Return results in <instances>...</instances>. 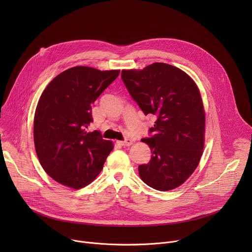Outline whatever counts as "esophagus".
Here are the masks:
<instances>
[{"mask_svg": "<svg viewBox=\"0 0 252 252\" xmlns=\"http://www.w3.org/2000/svg\"><path fill=\"white\" fill-rule=\"evenodd\" d=\"M118 143H119L120 146H123V147H128V146H130L131 143H132V140L127 138V139H125V140H119Z\"/></svg>", "mask_w": 252, "mask_h": 252, "instance_id": "34e87169", "label": "esophagus"}]
</instances>
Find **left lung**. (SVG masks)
Masks as SVG:
<instances>
[{"mask_svg": "<svg viewBox=\"0 0 252 252\" xmlns=\"http://www.w3.org/2000/svg\"><path fill=\"white\" fill-rule=\"evenodd\" d=\"M129 94L146 116L157 120L149 145L152 158L138 173L149 187L166 191L183 185L197 167L204 147L205 115L197 86L184 70L155 63L143 69H123Z\"/></svg>", "mask_w": 252, "mask_h": 252, "instance_id": "obj_1", "label": "left lung"}]
</instances>
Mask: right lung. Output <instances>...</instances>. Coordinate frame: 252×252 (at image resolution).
<instances>
[{
  "instance_id": "right-lung-1",
  "label": "right lung",
  "mask_w": 252,
  "mask_h": 252,
  "mask_svg": "<svg viewBox=\"0 0 252 252\" xmlns=\"http://www.w3.org/2000/svg\"><path fill=\"white\" fill-rule=\"evenodd\" d=\"M120 74L74 66L58 75L43 92L33 119L35 153L44 170L59 184L79 189L99 174L114 149L93 122L92 104Z\"/></svg>"
}]
</instances>
